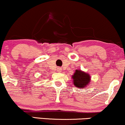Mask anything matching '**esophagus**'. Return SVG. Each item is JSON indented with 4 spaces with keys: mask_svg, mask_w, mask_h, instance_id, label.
<instances>
[{
    "mask_svg": "<svg viewBox=\"0 0 125 125\" xmlns=\"http://www.w3.org/2000/svg\"><path fill=\"white\" fill-rule=\"evenodd\" d=\"M58 71H61V68H58Z\"/></svg>",
    "mask_w": 125,
    "mask_h": 125,
    "instance_id": "obj_1",
    "label": "esophagus"
}]
</instances>
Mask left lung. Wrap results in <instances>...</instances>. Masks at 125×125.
<instances>
[{"instance_id": "8db88e82", "label": "left lung", "mask_w": 125, "mask_h": 125, "mask_svg": "<svg viewBox=\"0 0 125 125\" xmlns=\"http://www.w3.org/2000/svg\"><path fill=\"white\" fill-rule=\"evenodd\" d=\"M74 81V85L78 88H83L88 84L91 78L89 74L81 70H76L75 73L72 77Z\"/></svg>"}]
</instances>
